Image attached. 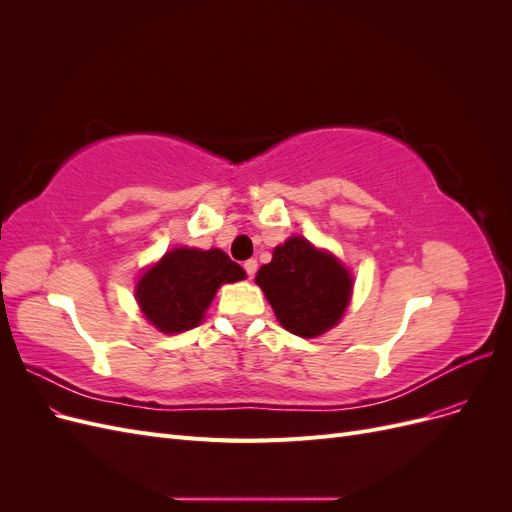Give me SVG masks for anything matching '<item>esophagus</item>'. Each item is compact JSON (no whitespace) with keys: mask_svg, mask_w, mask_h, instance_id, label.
<instances>
[{"mask_svg":"<svg viewBox=\"0 0 512 512\" xmlns=\"http://www.w3.org/2000/svg\"><path fill=\"white\" fill-rule=\"evenodd\" d=\"M243 269H245V273L250 275V277H254L256 275V269H258V262L254 260V258H250V260H245V265H243Z\"/></svg>","mask_w":512,"mask_h":512,"instance_id":"obj_1","label":"esophagus"}]
</instances>
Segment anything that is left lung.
I'll list each match as a JSON object with an SVG mask.
<instances>
[{"instance_id": "obj_1", "label": "left lung", "mask_w": 512, "mask_h": 512, "mask_svg": "<svg viewBox=\"0 0 512 512\" xmlns=\"http://www.w3.org/2000/svg\"><path fill=\"white\" fill-rule=\"evenodd\" d=\"M256 284L282 327L299 337H316L333 329L352 292L350 273L303 237L277 245L273 260L260 267Z\"/></svg>"}]
</instances>
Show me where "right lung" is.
Listing matches in <instances>:
<instances>
[{
    "label": "right lung",
    "instance_id": "obj_1",
    "mask_svg": "<svg viewBox=\"0 0 512 512\" xmlns=\"http://www.w3.org/2000/svg\"><path fill=\"white\" fill-rule=\"evenodd\" d=\"M245 271L222 250L177 247L143 273L136 299L143 314L164 333L194 329L222 284L239 282Z\"/></svg>",
    "mask_w": 512,
    "mask_h": 512
}]
</instances>
